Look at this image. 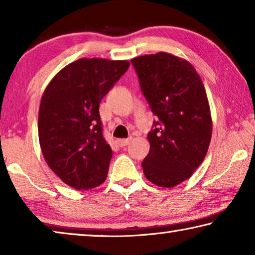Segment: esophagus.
<instances>
[{
    "label": "esophagus",
    "mask_w": 255,
    "mask_h": 255,
    "mask_svg": "<svg viewBox=\"0 0 255 255\" xmlns=\"http://www.w3.org/2000/svg\"><path fill=\"white\" fill-rule=\"evenodd\" d=\"M131 138H125V139H118L117 140V144L120 146V147H125V146L129 145V143H130Z\"/></svg>",
    "instance_id": "34e87169"
}]
</instances>
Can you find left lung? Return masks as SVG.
I'll return each instance as SVG.
<instances>
[{
  "mask_svg": "<svg viewBox=\"0 0 255 255\" xmlns=\"http://www.w3.org/2000/svg\"><path fill=\"white\" fill-rule=\"evenodd\" d=\"M131 63L159 120L147 135L144 174L158 187H175L195 173L209 148L213 120L204 83L188 60L164 51L138 56Z\"/></svg>",
  "mask_w": 255,
  "mask_h": 255,
  "instance_id": "8db88e82",
  "label": "left lung"
}]
</instances>
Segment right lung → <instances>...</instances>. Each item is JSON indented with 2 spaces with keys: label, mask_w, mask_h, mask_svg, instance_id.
<instances>
[{
  "label": "right lung",
  "mask_w": 255,
  "mask_h": 255,
  "mask_svg": "<svg viewBox=\"0 0 255 255\" xmlns=\"http://www.w3.org/2000/svg\"><path fill=\"white\" fill-rule=\"evenodd\" d=\"M128 60L80 58L46 86L38 114V136L50 170L75 190L105 182L112 149L102 136L99 106L125 72Z\"/></svg>",
  "instance_id": "1"
}]
</instances>
